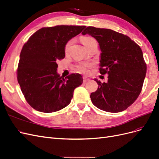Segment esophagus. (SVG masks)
<instances>
[{
	"label": "esophagus",
	"instance_id": "obj_1",
	"mask_svg": "<svg viewBox=\"0 0 159 159\" xmlns=\"http://www.w3.org/2000/svg\"><path fill=\"white\" fill-rule=\"evenodd\" d=\"M89 78H88V77H86V76H84L83 77V81L84 83H85V82H87V81H89Z\"/></svg>",
	"mask_w": 159,
	"mask_h": 159
}]
</instances>
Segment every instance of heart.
<instances>
[{
	"mask_svg": "<svg viewBox=\"0 0 159 159\" xmlns=\"http://www.w3.org/2000/svg\"><path fill=\"white\" fill-rule=\"evenodd\" d=\"M94 40V38L89 37V36H82L80 38V41L82 43L83 45L87 48L90 44L91 42ZM73 43V40H69L68 42L66 43V44L65 45V48H64V51L66 53H68L70 47ZM91 66V64H86V63H83V64H80V65H78L77 66L78 70L81 72H83V73H85V72L88 71V69Z\"/></svg>",
	"mask_w": 159,
	"mask_h": 159,
	"instance_id": "b5f03b06",
	"label": "heart"
}]
</instances>
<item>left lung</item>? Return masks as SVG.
Returning <instances> with one entry per match:
<instances>
[{
	"mask_svg": "<svg viewBox=\"0 0 159 159\" xmlns=\"http://www.w3.org/2000/svg\"><path fill=\"white\" fill-rule=\"evenodd\" d=\"M86 34L99 42L100 74H109L107 83L95 80L99 86L90 95L91 102L105 111H123L141 92L147 72L141 48L129 36L107 28L88 26L82 32Z\"/></svg>",
	"mask_w": 159,
	"mask_h": 159,
	"instance_id": "8db88e82",
	"label": "left lung"
}]
</instances>
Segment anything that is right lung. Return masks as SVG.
Masks as SVG:
<instances>
[{"label": "right lung", "mask_w": 159, "mask_h": 159, "mask_svg": "<svg viewBox=\"0 0 159 159\" xmlns=\"http://www.w3.org/2000/svg\"><path fill=\"white\" fill-rule=\"evenodd\" d=\"M85 26L60 25L37 30L24 44L16 71L18 82L28 103L43 113L68 105L74 89L83 83L80 74L65 78L57 74V61L64 58V48Z\"/></svg>", "instance_id": "right-lung-1"}]
</instances>
